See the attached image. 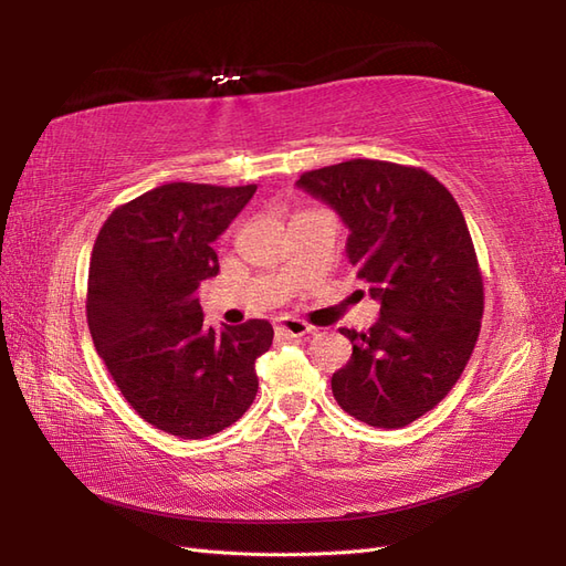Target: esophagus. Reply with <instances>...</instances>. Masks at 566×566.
Returning a JSON list of instances; mask_svg holds the SVG:
<instances>
[{
	"label": "esophagus",
	"mask_w": 566,
	"mask_h": 566,
	"mask_svg": "<svg viewBox=\"0 0 566 566\" xmlns=\"http://www.w3.org/2000/svg\"><path fill=\"white\" fill-rule=\"evenodd\" d=\"M276 331L284 333V335H290V338H304V335L314 333V326H308V323L302 321V318L284 316V318L276 321Z\"/></svg>",
	"instance_id": "esophagus-1"
}]
</instances>
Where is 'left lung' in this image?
<instances>
[{
	"label": "left lung",
	"mask_w": 566,
	"mask_h": 566,
	"mask_svg": "<svg viewBox=\"0 0 566 566\" xmlns=\"http://www.w3.org/2000/svg\"><path fill=\"white\" fill-rule=\"evenodd\" d=\"M350 228L345 252L369 284L379 318L340 328L353 357L331 379L345 413L403 428L436 408L472 357L482 328L484 280L462 209L420 167L347 160L298 177Z\"/></svg>",
	"instance_id": "1"
}]
</instances>
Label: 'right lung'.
Listing matches in <instances>:
<instances>
[{
	"label": "right lung",
	"instance_id": "right-lung-1",
	"mask_svg": "<svg viewBox=\"0 0 566 566\" xmlns=\"http://www.w3.org/2000/svg\"><path fill=\"white\" fill-rule=\"evenodd\" d=\"M255 185L170 182L122 203L90 260L94 347L130 408L170 436L199 440L233 426L258 394L255 359L274 331L252 318L216 333L197 290L219 274V238Z\"/></svg>",
	"mask_w": 566,
	"mask_h": 566
}]
</instances>
